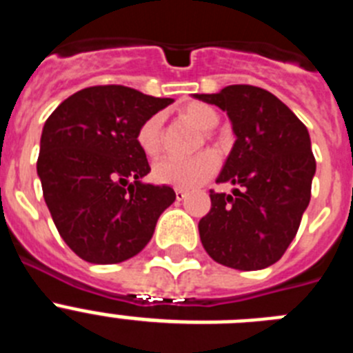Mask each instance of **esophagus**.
Segmentation results:
<instances>
[{
    "label": "esophagus",
    "mask_w": 353,
    "mask_h": 353,
    "mask_svg": "<svg viewBox=\"0 0 353 353\" xmlns=\"http://www.w3.org/2000/svg\"><path fill=\"white\" fill-rule=\"evenodd\" d=\"M174 194H176V199H179V201H182V199L187 196V191L185 189H180V187H176V189H174Z\"/></svg>",
    "instance_id": "1"
}]
</instances>
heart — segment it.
I'll list each match as a JSON object with an SVG mask.
<instances>
[{
  "mask_svg": "<svg viewBox=\"0 0 353 353\" xmlns=\"http://www.w3.org/2000/svg\"><path fill=\"white\" fill-rule=\"evenodd\" d=\"M182 117L192 121L201 130H212L219 123V114L207 104H191L182 109ZM136 141L143 154L157 155L162 143V117L152 114L139 125ZM219 168V157L215 152L207 150L194 157H162L152 168V176L155 182L166 185L191 189L203 183Z\"/></svg>",
  "mask_w": 353,
  "mask_h": 353,
  "instance_id": "obj_1",
  "label": "heart"
}]
</instances>
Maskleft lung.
I'll return each instance as SVG.
<instances>
[{
	"mask_svg": "<svg viewBox=\"0 0 353 353\" xmlns=\"http://www.w3.org/2000/svg\"><path fill=\"white\" fill-rule=\"evenodd\" d=\"M194 97L226 111L236 136L215 180L236 189L210 191V212L198 224L201 244L221 265L265 269L285 254L310 205L316 171L310 132L288 105L258 86L232 84Z\"/></svg>",
	"mask_w": 353,
	"mask_h": 353,
	"instance_id": "left-lung-1",
	"label": "left lung"
}]
</instances>
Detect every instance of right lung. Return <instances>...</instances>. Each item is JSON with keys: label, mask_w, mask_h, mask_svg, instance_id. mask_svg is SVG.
<instances>
[{"label": "right lung", "mask_w": 353, "mask_h": 353, "mask_svg": "<svg viewBox=\"0 0 353 353\" xmlns=\"http://www.w3.org/2000/svg\"><path fill=\"white\" fill-rule=\"evenodd\" d=\"M171 102L120 84L90 86L46 121L37 161L43 199L65 244L84 261L136 256L176 198L171 187L141 183L150 166L136 141L143 121Z\"/></svg>", "instance_id": "1"}]
</instances>
